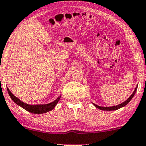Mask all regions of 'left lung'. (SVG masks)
Instances as JSON below:
<instances>
[{"mask_svg":"<svg viewBox=\"0 0 146 146\" xmlns=\"http://www.w3.org/2000/svg\"><path fill=\"white\" fill-rule=\"evenodd\" d=\"M137 87L138 85H137V87H135L134 92H133V93L131 94V96H130L126 100V101H124V102H122V103L118 104V105H116V106H112V107H100V106H98L97 105V104L93 103V104L94 106H95L96 107L98 108V109H100V110H102V111H115V110H117V109H120L121 107H124L126 105V104H128L129 103V102L132 100V98H133V96H135V93H136V91L137 90Z\"/></svg>","mask_w":146,"mask_h":146,"instance_id":"obj_1","label":"left lung"}]
</instances>
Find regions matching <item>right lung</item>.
Instances as JSON below:
<instances>
[{"instance_id":"right-lung-1","label":"right lung","mask_w":146,"mask_h":146,"mask_svg":"<svg viewBox=\"0 0 146 146\" xmlns=\"http://www.w3.org/2000/svg\"><path fill=\"white\" fill-rule=\"evenodd\" d=\"M7 91L9 95L10 96L12 100L15 102V104H18V106L23 108L24 109H25L26 111H29V112L32 113L34 114H42L48 112V111H52L54 107H56V105L57 104L58 102H59L60 98H61V95L59 96L56 100H54L53 102H50L48 104H27L25 102H22L18 99V98L15 97L13 94L11 93V91L9 90L7 87Z\"/></svg>"}]
</instances>
